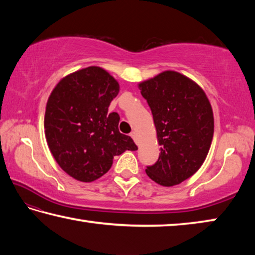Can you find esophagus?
<instances>
[{
    "instance_id": "1",
    "label": "esophagus",
    "mask_w": 255,
    "mask_h": 255,
    "mask_svg": "<svg viewBox=\"0 0 255 255\" xmlns=\"http://www.w3.org/2000/svg\"><path fill=\"white\" fill-rule=\"evenodd\" d=\"M130 136H131L132 139L135 140L136 143H137V132H136V131H132V132H130Z\"/></svg>"
}]
</instances>
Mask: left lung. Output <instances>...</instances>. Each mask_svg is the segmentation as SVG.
Instances as JSON below:
<instances>
[{
    "mask_svg": "<svg viewBox=\"0 0 255 255\" xmlns=\"http://www.w3.org/2000/svg\"><path fill=\"white\" fill-rule=\"evenodd\" d=\"M152 110L161 153L146 174L163 187H173L200 169L214 136V114L196 82L165 71L138 84Z\"/></svg>",
    "mask_w": 255,
    "mask_h": 255,
    "instance_id": "obj_1",
    "label": "left lung"
}]
</instances>
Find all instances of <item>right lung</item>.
<instances>
[{
    "label": "right lung",
    "instance_id": "right-lung-1",
    "mask_svg": "<svg viewBox=\"0 0 255 255\" xmlns=\"http://www.w3.org/2000/svg\"><path fill=\"white\" fill-rule=\"evenodd\" d=\"M119 83L99 66L66 75L55 86L45 112L47 144L58 165L81 182L110 170L114 156L136 150L131 137L119 131L120 117L108 112Z\"/></svg>",
    "mask_w": 255,
    "mask_h": 255
}]
</instances>
